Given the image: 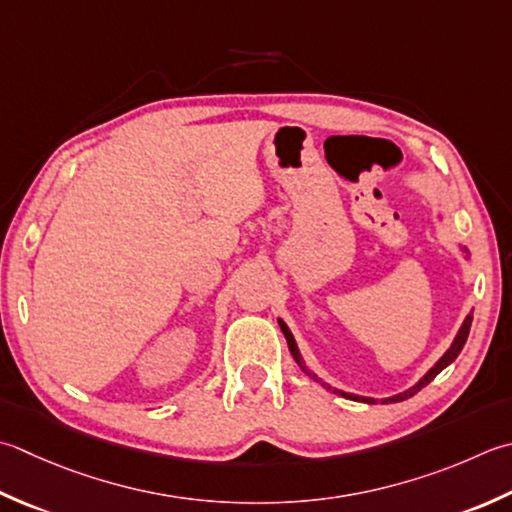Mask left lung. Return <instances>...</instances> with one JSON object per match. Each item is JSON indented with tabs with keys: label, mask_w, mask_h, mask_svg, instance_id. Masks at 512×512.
<instances>
[{
	"label": "left lung",
	"mask_w": 512,
	"mask_h": 512,
	"mask_svg": "<svg viewBox=\"0 0 512 512\" xmlns=\"http://www.w3.org/2000/svg\"><path fill=\"white\" fill-rule=\"evenodd\" d=\"M437 219L439 222H444V215L442 213H437ZM459 248L464 250L466 253V259H470V250L464 246V244H459ZM277 324H279V328H282V333H284V337H286V342H288V350H290V355H293V359L297 362V366L304 370V373L310 377V379H315V382H319L322 384L326 390H333V393H337V395H342V397H346V399H353V402H364V404H375V399L373 397H362V395H355V393H346V390H339V388H333L330 384H326L322 377H317L313 370H310L308 366H306V362H304V357H302V353H299V346H297V342H295V337H293V333H290V328L286 326V322L282 317H277ZM470 324H473V310H470V313L466 315V319H464V324L459 326V330H457V335H455V339H453V344H450V348L446 350V353L437 359L435 362V366L433 368H428V373L419 379V382H415L413 386L410 388H406L404 393H397V395H393V397H386V399H382V404H395V402H404V399H408V397H413L415 393H419V390H422L424 386H428L430 382H433V379L442 373V370L446 368V366H450L457 359V355L462 353V348H464V344H466V339H468V333H470Z\"/></svg>",
	"instance_id": "1"
}]
</instances>
